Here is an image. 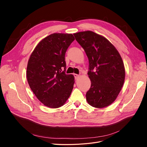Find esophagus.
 I'll use <instances>...</instances> for the list:
<instances>
[{
    "label": "esophagus",
    "mask_w": 147,
    "mask_h": 147,
    "mask_svg": "<svg viewBox=\"0 0 147 147\" xmlns=\"http://www.w3.org/2000/svg\"><path fill=\"white\" fill-rule=\"evenodd\" d=\"M74 77H75V79H77V78L79 77V75L76 74H74Z\"/></svg>",
    "instance_id": "obj_1"
}]
</instances>
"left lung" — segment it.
Returning a JSON list of instances; mask_svg holds the SVG:
<instances>
[{
	"mask_svg": "<svg viewBox=\"0 0 147 147\" xmlns=\"http://www.w3.org/2000/svg\"><path fill=\"white\" fill-rule=\"evenodd\" d=\"M89 60L88 75L91 82L86 97L96 108L110 105L123 86L125 69L115 47L104 37L90 30L74 34Z\"/></svg>",
	"mask_w": 147,
	"mask_h": 147,
	"instance_id": "left-lung-1",
	"label": "left lung"
}]
</instances>
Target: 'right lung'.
<instances>
[{
  "label": "right lung",
  "mask_w": 147,
  "mask_h": 147,
  "mask_svg": "<svg viewBox=\"0 0 147 147\" xmlns=\"http://www.w3.org/2000/svg\"><path fill=\"white\" fill-rule=\"evenodd\" d=\"M74 40L71 34H52L38 43L29 57L26 73L29 85L48 107L63 106L73 90L74 77L65 74V55Z\"/></svg>",
  "instance_id": "right-lung-1"
}]
</instances>
